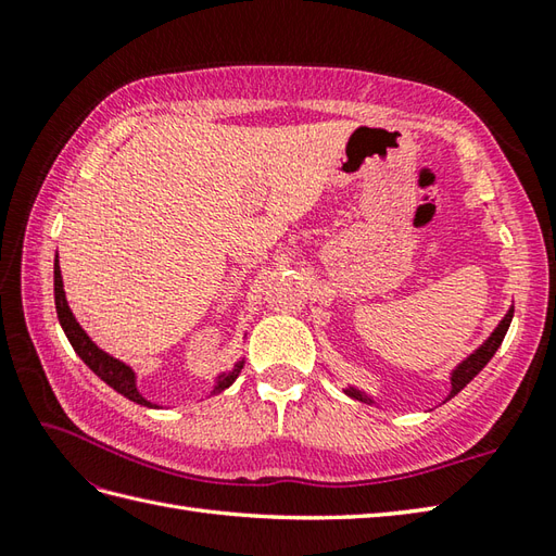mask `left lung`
<instances>
[{
	"mask_svg": "<svg viewBox=\"0 0 556 556\" xmlns=\"http://www.w3.org/2000/svg\"><path fill=\"white\" fill-rule=\"evenodd\" d=\"M511 317H514V308H509V313L504 315V320H502V323L497 325V329H494V332L490 334V339L485 341V344H482L478 351L470 353V356H468L464 363H458V368L452 372V392H448V399L456 396V394L460 392V389H464L482 368H485V365L490 363V358L494 356V353H497V349L502 346V341H504V337H506V329H509V325H511ZM346 394H349L351 399L365 401V404H372L370 396H365L363 392H358V389H353V387L346 389Z\"/></svg>",
	"mask_w": 556,
	"mask_h": 556,
	"instance_id": "8db88e82",
	"label": "left lung"
}]
</instances>
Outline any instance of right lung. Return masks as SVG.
<instances>
[{
    "instance_id": "right-lung-1",
    "label": "right lung",
    "mask_w": 556,
    "mask_h": 556,
    "mask_svg": "<svg viewBox=\"0 0 556 556\" xmlns=\"http://www.w3.org/2000/svg\"><path fill=\"white\" fill-rule=\"evenodd\" d=\"M54 305H56V317H59V325H62L66 339L71 341V346L80 356V361L88 365V368L96 372L102 382H108L112 389H116L122 396H126L128 401H136L140 406H150V408H160L155 404H150V401L138 392L136 387V372L128 368L126 363L112 358L110 353H104L96 341H92L86 332H83V327L76 323L74 313H71L68 303H66V293H64V281H62V269H59V255L54 257ZM243 368V361H239L233 365L229 372H222L215 382V389H212V394H219L222 389H227L229 384H233L236 377H239Z\"/></svg>"
}]
</instances>
